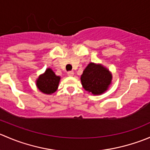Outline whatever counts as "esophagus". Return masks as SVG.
I'll return each instance as SVG.
<instances>
[{"instance_id":"1","label":"esophagus","mask_w":150,"mask_h":150,"mask_svg":"<svg viewBox=\"0 0 150 150\" xmlns=\"http://www.w3.org/2000/svg\"><path fill=\"white\" fill-rule=\"evenodd\" d=\"M67 75H68V76H73L74 72H73V71H68Z\"/></svg>"}]
</instances>
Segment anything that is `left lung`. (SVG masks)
I'll use <instances>...</instances> for the list:
<instances>
[{"label":"left lung","instance_id":"obj_1","mask_svg":"<svg viewBox=\"0 0 150 150\" xmlns=\"http://www.w3.org/2000/svg\"><path fill=\"white\" fill-rule=\"evenodd\" d=\"M81 79L85 90L97 95L107 90L111 83L112 75L103 66L90 63L84 69Z\"/></svg>","mask_w":150,"mask_h":150}]
</instances>
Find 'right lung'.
Returning a JSON list of instances; mask_svg holds the SVG:
<instances>
[{
	"mask_svg": "<svg viewBox=\"0 0 150 150\" xmlns=\"http://www.w3.org/2000/svg\"><path fill=\"white\" fill-rule=\"evenodd\" d=\"M60 77L57 76L51 69H47L43 75H41L37 81L39 90L46 94H51L58 88Z\"/></svg>",
	"mask_w": 150,
	"mask_h": 150,
	"instance_id": "1",
	"label": "right lung"
}]
</instances>
